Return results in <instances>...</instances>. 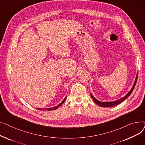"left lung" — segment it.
<instances>
[{
    "label": "left lung",
    "instance_id": "left-lung-1",
    "mask_svg": "<svg viewBox=\"0 0 145 145\" xmlns=\"http://www.w3.org/2000/svg\"><path fill=\"white\" fill-rule=\"evenodd\" d=\"M137 79H138V73H137V74H136V78H135V82H134V83L133 85L132 86V88H131V89L130 90V91L126 94L123 97H122L121 98L119 99L118 100H116L115 101H111V102H101L99 101H98L97 99H96L92 95V93H90V96L91 97H92V98L93 99V100L94 101V102L97 104L99 106H102V107H112V106H115L119 103H120L121 102H122L123 101H125L126 99L130 96L131 95V93H132L133 90L135 88V86L136 84V82H137Z\"/></svg>",
    "mask_w": 145,
    "mask_h": 145
}]
</instances>
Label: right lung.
Wrapping results in <instances>:
<instances>
[{"label":"right lung","mask_w":145,"mask_h":145,"mask_svg":"<svg viewBox=\"0 0 145 145\" xmlns=\"http://www.w3.org/2000/svg\"><path fill=\"white\" fill-rule=\"evenodd\" d=\"M66 97L63 100V101L61 102V103H60L58 105H57V106H55V107H53V108H46L45 109H46V110H56V109H57L59 106H60L61 105H62L64 102H65V101H66ZM37 109H39V110H43V108H37Z\"/></svg>","instance_id":"add662e5"}]
</instances>
